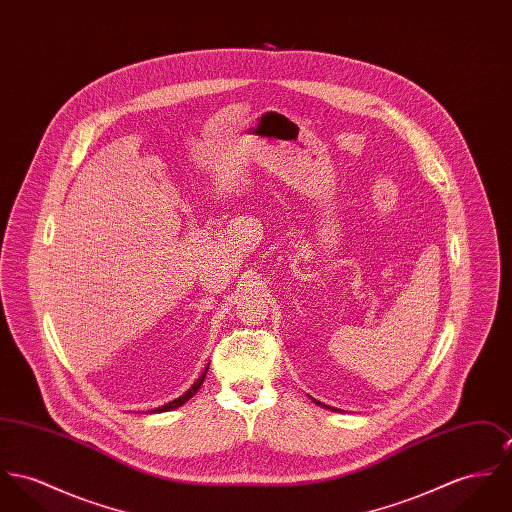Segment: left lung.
I'll return each mask as SVG.
<instances>
[{
  "label": "left lung",
  "mask_w": 512,
  "mask_h": 512,
  "mask_svg": "<svg viewBox=\"0 0 512 512\" xmlns=\"http://www.w3.org/2000/svg\"><path fill=\"white\" fill-rule=\"evenodd\" d=\"M314 399V397H312ZM315 405H321V407H325V409H331V411H339V409H335V407H329V405H325V403H321V401H317V399H314Z\"/></svg>",
  "instance_id": "left-lung-1"
}]
</instances>
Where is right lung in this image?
<instances>
[{
    "label": "right lung",
    "mask_w": 512,
    "mask_h": 512,
    "mask_svg": "<svg viewBox=\"0 0 512 512\" xmlns=\"http://www.w3.org/2000/svg\"><path fill=\"white\" fill-rule=\"evenodd\" d=\"M206 372H208V366L204 368V372L198 376L197 382L185 392V394L181 395V397H177V399H173V401H169V403H165V405H161L158 409H152V411H148V413H163V411H171V409H177V407H181L183 403H187L193 395L197 394L198 388L202 386V382H204V376H206Z\"/></svg>",
    "instance_id": "obj_1"
}]
</instances>
